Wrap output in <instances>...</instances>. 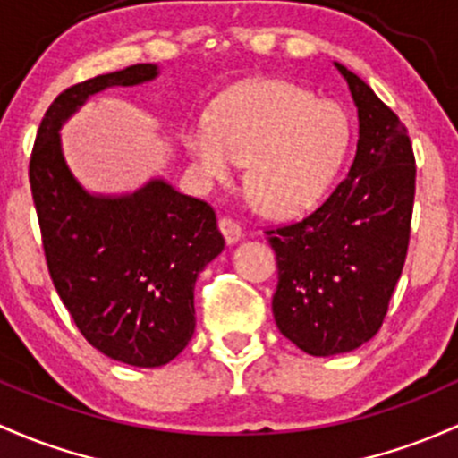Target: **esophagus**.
Instances as JSON below:
<instances>
[{
	"instance_id": "obj_1",
	"label": "esophagus",
	"mask_w": 458,
	"mask_h": 458,
	"mask_svg": "<svg viewBox=\"0 0 458 458\" xmlns=\"http://www.w3.org/2000/svg\"><path fill=\"white\" fill-rule=\"evenodd\" d=\"M219 230H221V234H224L225 242H228L230 245L237 243L239 239L243 237L242 225H239L234 219H230V216H221V219H219Z\"/></svg>"
}]
</instances>
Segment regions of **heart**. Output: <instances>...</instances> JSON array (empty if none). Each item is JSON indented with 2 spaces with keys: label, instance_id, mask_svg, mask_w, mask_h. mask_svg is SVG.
Segmentation results:
<instances>
[{
  "label": "heart",
  "instance_id": "obj_1",
  "mask_svg": "<svg viewBox=\"0 0 458 458\" xmlns=\"http://www.w3.org/2000/svg\"><path fill=\"white\" fill-rule=\"evenodd\" d=\"M201 180L228 182L248 162L252 199L266 215L298 216L320 204L349 148V120L311 91L266 79L216 100L210 118L182 129Z\"/></svg>",
  "mask_w": 458,
  "mask_h": 458
}]
</instances>
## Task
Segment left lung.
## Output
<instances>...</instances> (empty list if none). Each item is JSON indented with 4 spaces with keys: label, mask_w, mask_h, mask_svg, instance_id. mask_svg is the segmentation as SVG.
I'll return each instance as SVG.
<instances>
[{
    "label": "left lung",
    "mask_w": 458,
    "mask_h": 458,
    "mask_svg": "<svg viewBox=\"0 0 458 458\" xmlns=\"http://www.w3.org/2000/svg\"><path fill=\"white\" fill-rule=\"evenodd\" d=\"M358 107L349 175L310 216L267 230L276 252V327L316 358L369 343L402 276L415 201V156L402 120L344 65L334 64Z\"/></svg>",
    "instance_id": "obj_1"
}]
</instances>
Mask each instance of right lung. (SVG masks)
Masks as SVG:
<instances>
[{
    "label": "right lung",
    "mask_w": 458,
    "mask_h": 458,
    "mask_svg": "<svg viewBox=\"0 0 458 458\" xmlns=\"http://www.w3.org/2000/svg\"><path fill=\"white\" fill-rule=\"evenodd\" d=\"M138 64L61 91L37 131L30 189L52 283L91 346L131 367L168 364L195 331V281L224 250L215 210L156 177L124 195L85 191L61 127L89 96L153 81Z\"/></svg>",
    "instance_id": "obj_1"
}]
</instances>
